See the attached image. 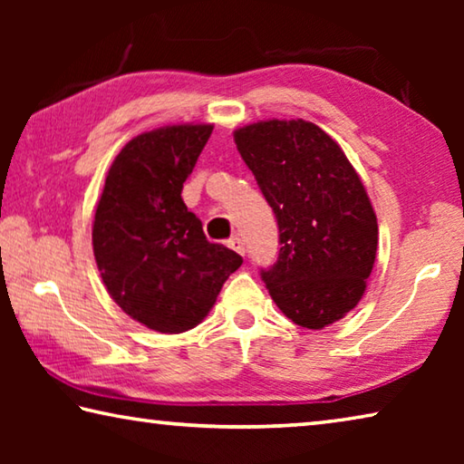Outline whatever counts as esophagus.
Returning a JSON list of instances; mask_svg holds the SVG:
<instances>
[{
	"label": "esophagus",
	"instance_id": "1",
	"mask_svg": "<svg viewBox=\"0 0 464 464\" xmlns=\"http://www.w3.org/2000/svg\"><path fill=\"white\" fill-rule=\"evenodd\" d=\"M229 247L233 249V251H237V254H246V246H243V241L239 239V237H231L229 239Z\"/></svg>",
	"mask_w": 464,
	"mask_h": 464
}]
</instances>
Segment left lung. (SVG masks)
<instances>
[{
    "label": "left lung",
    "instance_id": "obj_1",
    "mask_svg": "<svg viewBox=\"0 0 464 464\" xmlns=\"http://www.w3.org/2000/svg\"><path fill=\"white\" fill-rule=\"evenodd\" d=\"M233 137L278 221V260L262 270L272 301L301 327L335 324L362 298L379 246L356 169L303 119L254 122Z\"/></svg>",
    "mask_w": 464,
    "mask_h": 464
}]
</instances>
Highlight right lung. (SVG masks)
<instances>
[{
    "mask_svg": "<svg viewBox=\"0 0 464 464\" xmlns=\"http://www.w3.org/2000/svg\"><path fill=\"white\" fill-rule=\"evenodd\" d=\"M210 132L213 124H171L130 139L108 169L93 217V256L110 296L161 334L198 325L243 264L207 239L182 200Z\"/></svg>",
    "mask_w": 464,
    "mask_h": 464,
    "instance_id": "right-lung-1",
    "label": "right lung"
}]
</instances>
